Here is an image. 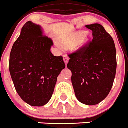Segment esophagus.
Here are the masks:
<instances>
[{"mask_svg": "<svg viewBox=\"0 0 128 128\" xmlns=\"http://www.w3.org/2000/svg\"><path fill=\"white\" fill-rule=\"evenodd\" d=\"M63 59H64V62H65L66 65V64H68V60H69L68 56H67L66 54H64V55H63Z\"/></svg>", "mask_w": 128, "mask_h": 128, "instance_id": "34e87169", "label": "esophagus"}]
</instances>
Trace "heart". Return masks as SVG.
<instances>
[{"mask_svg": "<svg viewBox=\"0 0 128 128\" xmlns=\"http://www.w3.org/2000/svg\"><path fill=\"white\" fill-rule=\"evenodd\" d=\"M84 35H85V33L83 32H76L68 38L62 39L60 41H61L62 44H64L65 46H71L79 40L78 44L83 45L87 41L86 37L84 36Z\"/></svg>", "mask_w": 128, "mask_h": 128, "instance_id": "b5f03b06", "label": "heart"}]
</instances>
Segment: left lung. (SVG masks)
Wrapping results in <instances>:
<instances>
[{
  "label": "left lung",
  "mask_w": 128,
  "mask_h": 128,
  "mask_svg": "<svg viewBox=\"0 0 128 128\" xmlns=\"http://www.w3.org/2000/svg\"><path fill=\"white\" fill-rule=\"evenodd\" d=\"M92 31V40L68 55L67 64L78 101L98 104L110 92L117 68L116 50L111 36L99 24L86 25Z\"/></svg>",
  "instance_id": "obj_1"
}]
</instances>
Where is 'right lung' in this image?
<instances>
[{"instance_id":"1","label":"right lung","mask_w":128,"mask_h":128,"mask_svg":"<svg viewBox=\"0 0 128 128\" xmlns=\"http://www.w3.org/2000/svg\"><path fill=\"white\" fill-rule=\"evenodd\" d=\"M53 44L50 38L42 35L40 25L28 21L11 48L9 69L14 86L20 98L31 106L48 103L57 76L65 68L62 57L52 54Z\"/></svg>"}]
</instances>
